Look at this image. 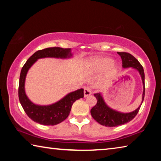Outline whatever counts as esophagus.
<instances>
[{
	"label": "esophagus",
	"instance_id": "1",
	"mask_svg": "<svg viewBox=\"0 0 161 161\" xmlns=\"http://www.w3.org/2000/svg\"><path fill=\"white\" fill-rule=\"evenodd\" d=\"M92 94V89L90 87H85L84 89V97H86Z\"/></svg>",
	"mask_w": 161,
	"mask_h": 161
}]
</instances>
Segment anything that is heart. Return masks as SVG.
Instances as JSON below:
<instances>
[{
    "label": "heart",
    "mask_w": 161,
    "mask_h": 161,
    "mask_svg": "<svg viewBox=\"0 0 161 161\" xmlns=\"http://www.w3.org/2000/svg\"><path fill=\"white\" fill-rule=\"evenodd\" d=\"M112 62L113 60L109 58H93L90 59L89 61L88 64H87L86 70L89 73H94V74H95V73L102 72L103 70L107 69L112 64ZM106 79L108 80V76H107Z\"/></svg>",
    "instance_id": "obj_1"
}]
</instances>
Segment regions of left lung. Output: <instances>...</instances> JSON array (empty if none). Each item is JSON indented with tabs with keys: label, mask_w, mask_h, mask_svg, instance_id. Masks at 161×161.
Listing matches in <instances>:
<instances>
[{
	"label": "left lung",
	"mask_w": 161,
	"mask_h": 161,
	"mask_svg": "<svg viewBox=\"0 0 161 161\" xmlns=\"http://www.w3.org/2000/svg\"><path fill=\"white\" fill-rule=\"evenodd\" d=\"M122 59V67L124 68L132 67L139 72L142 80L143 91L142 94V102L141 105L132 112L122 113L110 108L106 103L101 93L94 94V96L97 100V104L91 109V114L93 119L102 126L108 127H115L123 125L131 121L137 115L138 111L144 99L145 96V75L142 65L132 54L128 53H117Z\"/></svg>",
	"instance_id": "1"
}]
</instances>
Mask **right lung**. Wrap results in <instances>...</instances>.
Returning a JSON list of instances; mask_svg holds the SVG:
<instances>
[{"mask_svg":"<svg viewBox=\"0 0 161 161\" xmlns=\"http://www.w3.org/2000/svg\"><path fill=\"white\" fill-rule=\"evenodd\" d=\"M71 57H72V54L70 48L64 49L57 47L45 48L35 52L22 68L19 81V100L27 115L36 123L46 126H54L61 123L69 116L73 103L76 100L84 97V89H80L70 92L53 104H35L29 99L25 94V82L27 73L38 59L46 58L66 59L70 58Z\"/></svg>","mask_w":161,"mask_h":161,"instance_id":"1","label":"right lung"}]
</instances>
